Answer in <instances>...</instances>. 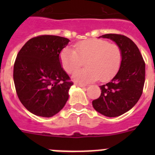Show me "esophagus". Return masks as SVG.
<instances>
[{
	"label": "esophagus",
	"instance_id": "1",
	"mask_svg": "<svg viewBox=\"0 0 155 155\" xmlns=\"http://www.w3.org/2000/svg\"><path fill=\"white\" fill-rule=\"evenodd\" d=\"M76 85L78 86V87H86V84H78V83H77Z\"/></svg>",
	"mask_w": 155,
	"mask_h": 155
}]
</instances>
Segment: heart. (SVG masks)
<instances>
[{
	"instance_id": "b5f03b06",
	"label": "heart",
	"mask_w": 155,
	"mask_h": 155,
	"mask_svg": "<svg viewBox=\"0 0 155 155\" xmlns=\"http://www.w3.org/2000/svg\"><path fill=\"white\" fill-rule=\"evenodd\" d=\"M123 60L118 45L110 44L105 39H91L77 42L74 49L65 47L60 53V61L66 72L71 74L86 61V68L74 73L76 81H105L113 78L120 69Z\"/></svg>"
}]
</instances>
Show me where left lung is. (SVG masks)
Instances as JSON below:
<instances>
[{
  "instance_id": "1",
  "label": "left lung",
  "mask_w": 155,
  "mask_h": 155,
  "mask_svg": "<svg viewBox=\"0 0 155 155\" xmlns=\"http://www.w3.org/2000/svg\"><path fill=\"white\" fill-rule=\"evenodd\" d=\"M103 38L116 42L122 50L123 60L118 73L107 84L100 86L101 95L92 101L94 109L108 117L127 113L136 105L143 93L145 62L137 45L120 34H105Z\"/></svg>"
}]
</instances>
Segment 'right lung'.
<instances>
[{
  "label": "right lung",
  "mask_w": 155,
  "mask_h": 155,
  "mask_svg": "<svg viewBox=\"0 0 155 155\" xmlns=\"http://www.w3.org/2000/svg\"><path fill=\"white\" fill-rule=\"evenodd\" d=\"M70 40L57 35L31 38L18 53L13 78L20 102L30 113L51 117L64 108L73 82L63 70L61 50Z\"/></svg>",
  "instance_id": "1"
}]
</instances>
